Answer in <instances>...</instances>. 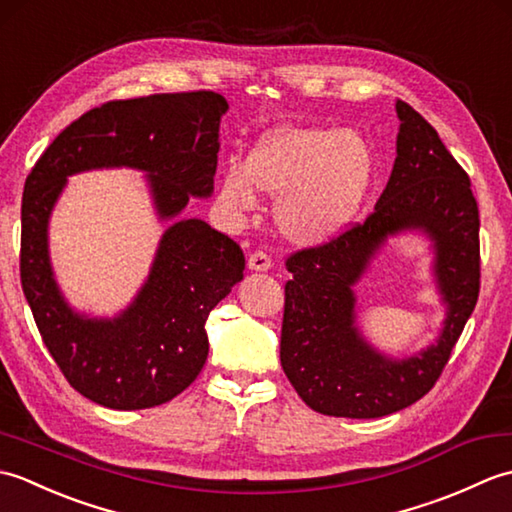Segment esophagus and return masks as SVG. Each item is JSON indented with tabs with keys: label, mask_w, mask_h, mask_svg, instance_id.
I'll return each mask as SVG.
<instances>
[{
	"label": "esophagus",
	"mask_w": 512,
	"mask_h": 512,
	"mask_svg": "<svg viewBox=\"0 0 512 512\" xmlns=\"http://www.w3.org/2000/svg\"><path fill=\"white\" fill-rule=\"evenodd\" d=\"M268 268H270V257L266 253H262V250H257V253L248 257V270H255V273H266Z\"/></svg>",
	"instance_id": "obj_1"
}]
</instances>
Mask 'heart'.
I'll use <instances>...</instances> for the list:
<instances>
[{
    "label": "heart",
    "mask_w": 512,
    "mask_h": 512,
    "mask_svg": "<svg viewBox=\"0 0 512 512\" xmlns=\"http://www.w3.org/2000/svg\"><path fill=\"white\" fill-rule=\"evenodd\" d=\"M374 149L356 129H270L248 151L246 167L226 165L217 204L231 217L255 211L257 189L279 198L275 220L290 242L317 246L352 224L374 180Z\"/></svg>",
    "instance_id": "b5f03b06"
}]
</instances>
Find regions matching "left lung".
Returning a JSON list of instances; mask_svg holds the SVG:
<instances>
[{
  "label": "left lung",
  "mask_w": 512,
  "mask_h": 512,
  "mask_svg": "<svg viewBox=\"0 0 512 512\" xmlns=\"http://www.w3.org/2000/svg\"><path fill=\"white\" fill-rule=\"evenodd\" d=\"M396 160L374 211L332 242L288 257L281 367L301 400L323 416L380 418L436 385L480 295V213L471 180L438 132L396 101ZM430 239L432 274L445 306L439 339L389 357L357 325L353 288L391 236Z\"/></svg>",
  "instance_id": "obj_1"
}]
</instances>
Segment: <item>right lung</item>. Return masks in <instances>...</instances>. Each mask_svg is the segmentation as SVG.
I'll use <instances>...</instances> for the list:
<instances>
[{
  "instance_id": "1",
  "label": "right lung",
  "mask_w": 512,
  "mask_h": 512,
  "mask_svg": "<svg viewBox=\"0 0 512 512\" xmlns=\"http://www.w3.org/2000/svg\"><path fill=\"white\" fill-rule=\"evenodd\" d=\"M226 110L215 92L110 101L65 127L26 178L21 288L63 376L96 405L149 409L187 389L209 356V312L244 279V253L231 237L180 217L191 198H211ZM121 166L146 173L168 228L128 308L92 318L69 306L53 277L49 217L70 175Z\"/></svg>"
}]
</instances>
